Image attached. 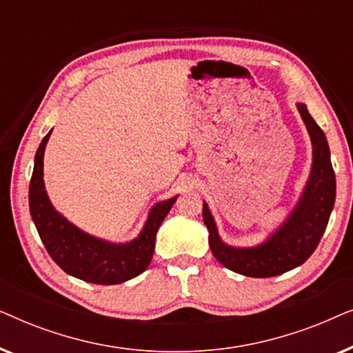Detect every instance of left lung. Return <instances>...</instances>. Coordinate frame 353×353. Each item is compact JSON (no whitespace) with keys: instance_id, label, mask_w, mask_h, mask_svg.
<instances>
[{"instance_id":"obj_1","label":"left lung","mask_w":353,"mask_h":353,"mask_svg":"<svg viewBox=\"0 0 353 353\" xmlns=\"http://www.w3.org/2000/svg\"><path fill=\"white\" fill-rule=\"evenodd\" d=\"M297 109L310 134L313 163L301 201L279 230L255 248H231L220 239L214 216L205 202L202 207V219L209 230V244L214 257L223 267L244 276H276L302 265L320 244L334 207L336 175L326 137L308 114L305 104H297Z\"/></svg>"}]
</instances>
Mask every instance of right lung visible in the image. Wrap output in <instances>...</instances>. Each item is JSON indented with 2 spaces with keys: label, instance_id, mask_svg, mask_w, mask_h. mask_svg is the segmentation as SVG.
Segmentation results:
<instances>
[{
  "label": "right lung",
  "instance_id": "1",
  "mask_svg": "<svg viewBox=\"0 0 353 353\" xmlns=\"http://www.w3.org/2000/svg\"><path fill=\"white\" fill-rule=\"evenodd\" d=\"M50 134L51 132L43 138L35 154L28 188L32 220L48 254L70 276L93 284H119L141 274L152 260L159 226L178 196L154 205L141 233L127 244H112L86 234L56 212L48 199L43 181V156Z\"/></svg>",
  "mask_w": 353,
  "mask_h": 353
}]
</instances>
